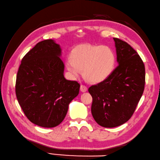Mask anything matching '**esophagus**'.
Listing matches in <instances>:
<instances>
[{
	"instance_id": "1",
	"label": "esophagus",
	"mask_w": 160,
	"mask_h": 160,
	"mask_svg": "<svg viewBox=\"0 0 160 160\" xmlns=\"http://www.w3.org/2000/svg\"><path fill=\"white\" fill-rule=\"evenodd\" d=\"M88 90L87 87L84 86V85H81L80 86V91L82 92H86Z\"/></svg>"
}]
</instances>
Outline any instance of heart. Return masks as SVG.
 <instances>
[{
  "mask_svg": "<svg viewBox=\"0 0 160 160\" xmlns=\"http://www.w3.org/2000/svg\"><path fill=\"white\" fill-rule=\"evenodd\" d=\"M71 57L65 62L71 76L77 78L83 70L85 78L95 83L108 77L115 64L114 54L108 46L82 44L72 50Z\"/></svg>",
  "mask_w": 160,
  "mask_h": 160,
  "instance_id": "obj_1",
  "label": "heart"
}]
</instances>
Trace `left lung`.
<instances>
[{
    "label": "left lung",
    "instance_id": "8db88e82",
    "mask_svg": "<svg viewBox=\"0 0 160 160\" xmlns=\"http://www.w3.org/2000/svg\"><path fill=\"white\" fill-rule=\"evenodd\" d=\"M113 39L118 65L107 78L88 88L92 117L104 128L117 127L132 117L145 84V68L138 54L127 42Z\"/></svg>",
    "mask_w": 160,
    "mask_h": 160
}]
</instances>
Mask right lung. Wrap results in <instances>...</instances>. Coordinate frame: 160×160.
<instances>
[{
    "mask_svg": "<svg viewBox=\"0 0 160 160\" xmlns=\"http://www.w3.org/2000/svg\"><path fill=\"white\" fill-rule=\"evenodd\" d=\"M61 48L52 39L40 42L22 59L16 94L28 119L43 128H54L64 119L80 85L65 78Z\"/></svg>",
    "mask_w": 160,
    "mask_h": 160,
    "instance_id": "1",
    "label": "right lung"
}]
</instances>
